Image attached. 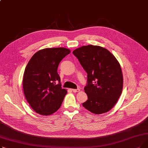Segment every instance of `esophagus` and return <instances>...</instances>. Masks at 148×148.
<instances>
[{
  "instance_id": "obj_1",
  "label": "esophagus",
  "mask_w": 148,
  "mask_h": 148,
  "mask_svg": "<svg viewBox=\"0 0 148 148\" xmlns=\"http://www.w3.org/2000/svg\"><path fill=\"white\" fill-rule=\"evenodd\" d=\"M72 90L74 92H79L80 91V89L79 88H78V89H73Z\"/></svg>"
}]
</instances>
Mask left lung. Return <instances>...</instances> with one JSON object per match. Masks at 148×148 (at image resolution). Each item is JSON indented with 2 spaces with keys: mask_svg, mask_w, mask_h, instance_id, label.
<instances>
[{
  "mask_svg": "<svg viewBox=\"0 0 148 148\" xmlns=\"http://www.w3.org/2000/svg\"><path fill=\"white\" fill-rule=\"evenodd\" d=\"M88 74L84 90L88 99L83 106L95 114L110 110L122 91L123 77L118 61L107 49L83 46L73 51Z\"/></svg>",
  "mask_w": 148,
  "mask_h": 148,
  "instance_id": "obj_1",
  "label": "left lung"
}]
</instances>
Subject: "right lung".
Wrapping results in <instances>:
<instances>
[{
    "instance_id": "obj_1",
    "label": "right lung",
    "mask_w": 148,
    "mask_h": 148,
    "mask_svg": "<svg viewBox=\"0 0 148 148\" xmlns=\"http://www.w3.org/2000/svg\"><path fill=\"white\" fill-rule=\"evenodd\" d=\"M70 53L66 48H50L36 52L28 62L23 75V91L28 103L38 114L56 112L66 94L62 88L58 68Z\"/></svg>"
}]
</instances>
